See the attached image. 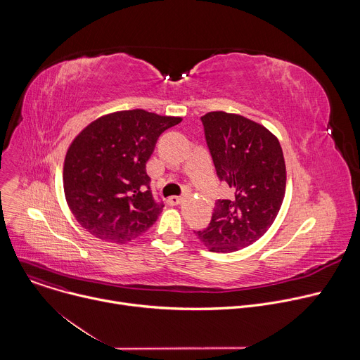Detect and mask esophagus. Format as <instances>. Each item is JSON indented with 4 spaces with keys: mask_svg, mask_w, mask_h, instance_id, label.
I'll return each mask as SVG.
<instances>
[{
    "mask_svg": "<svg viewBox=\"0 0 360 360\" xmlns=\"http://www.w3.org/2000/svg\"><path fill=\"white\" fill-rule=\"evenodd\" d=\"M182 200H184L182 196H169L168 198V203L169 205H179Z\"/></svg>",
    "mask_w": 360,
    "mask_h": 360,
    "instance_id": "34e87169",
    "label": "esophagus"
}]
</instances>
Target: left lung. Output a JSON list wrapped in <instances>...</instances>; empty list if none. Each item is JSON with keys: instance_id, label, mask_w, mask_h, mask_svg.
Instances as JSON below:
<instances>
[{"instance_id": "1", "label": "left lung", "mask_w": 360, "mask_h": 360, "mask_svg": "<svg viewBox=\"0 0 360 360\" xmlns=\"http://www.w3.org/2000/svg\"><path fill=\"white\" fill-rule=\"evenodd\" d=\"M219 181L233 195L218 199L199 240L228 253L258 240L274 224L285 196L286 167L278 138L264 125L224 111L200 117Z\"/></svg>"}]
</instances>
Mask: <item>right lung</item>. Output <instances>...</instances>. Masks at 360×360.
Masks as SVG:
<instances>
[{
    "instance_id": "add662e5",
    "label": "right lung",
    "mask_w": 360,
    "mask_h": 360,
    "mask_svg": "<svg viewBox=\"0 0 360 360\" xmlns=\"http://www.w3.org/2000/svg\"><path fill=\"white\" fill-rule=\"evenodd\" d=\"M181 121L143 110L120 111L75 136L63 178L68 207L84 229L127 243L155 224L164 202L153 198L145 165L160 135Z\"/></svg>"
}]
</instances>
